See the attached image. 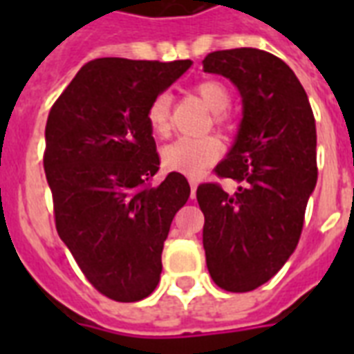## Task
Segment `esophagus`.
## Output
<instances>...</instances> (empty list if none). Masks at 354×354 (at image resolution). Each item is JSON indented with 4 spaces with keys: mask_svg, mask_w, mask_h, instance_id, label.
Wrapping results in <instances>:
<instances>
[{
    "mask_svg": "<svg viewBox=\"0 0 354 354\" xmlns=\"http://www.w3.org/2000/svg\"><path fill=\"white\" fill-rule=\"evenodd\" d=\"M189 185H191V198H194V193H196V180H189Z\"/></svg>",
    "mask_w": 354,
    "mask_h": 354,
    "instance_id": "obj_1",
    "label": "esophagus"
}]
</instances>
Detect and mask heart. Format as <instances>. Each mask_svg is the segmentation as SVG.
<instances>
[{
    "label": "heart",
    "instance_id": "1",
    "mask_svg": "<svg viewBox=\"0 0 354 354\" xmlns=\"http://www.w3.org/2000/svg\"><path fill=\"white\" fill-rule=\"evenodd\" d=\"M200 99L215 112L213 121L218 128L227 127L226 110L232 104V93L218 80L205 79L194 86ZM147 122L156 136H167L171 128V95L161 91L150 101L147 108ZM222 154L221 139L215 136H200V138H178L163 149V163L169 169L183 172L187 176H200Z\"/></svg>",
    "mask_w": 354,
    "mask_h": 354
}]
</instances>
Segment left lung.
Wrapping results in <instances>:
<instances>
[{"mask_svg": "<svg viewBox=\"0 0 354 354\" xmlns=\"http://www.w3.org/2000/svg\"><path fill=\"white\" fill-rule=\"evenodd\" d=\"M204 71L224 75L244 104L239 136L218 178L241 183L227 194L200 183L204 250L211 279L227 292H250L270 281L296 250L305 209L316 187V122L299 80L272 53L239 47L209 53Z\"/></svg>", "mask_w": 354, "mask_h": 354, "instance_id": "left-lung-1", "label": "left lung"}]
</instances>
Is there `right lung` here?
<instances>
[{"label": "right lung", "mask_w": 354, "mask_h": 354, "mask_svg": "<svg viewBox=\"0 0 354 354\" xmlns=\"http://www.w3.org/2000/svg\"><path fill=\"white\" fill-rule=\"evenodd\" d=\"M191 66L97 58L84 64L51 106L44 169L55 224L97 292L113 301L150 296L160 283L171 222L191 187L160 171L147 108Z\"/></svg>", "instance_id": "obj_1"}]
</instances>
